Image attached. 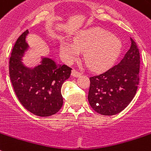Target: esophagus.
Instances as JSON below:
<instances>
[{"label": "esophagus", "mask_w": 151, "mask_h": 151, "mask_svg": "<svg viewBox=\"0 0 151 151\" xmlns=\"http://www.w3.org/2000/svg\"><path fill=\"white\" fill-rule=\"evenodd\" d=\"M71 75L73 76V77H76V78H77V77H79V76L81 75V73H80L79 71H78L77 70L73 69V70H72Z\"/></svg>", "instance_id": "obj_1"}]
</instances>
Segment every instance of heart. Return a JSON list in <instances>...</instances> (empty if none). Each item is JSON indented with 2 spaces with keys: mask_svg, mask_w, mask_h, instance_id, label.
<instances>
[{
  "mask_svg": "<svg viewBox=\"0 0 151 151\" xmlns=\"http://www.w3.org/2000/svg\"><path fill=\"white\" fill-rule=\"evenodd\" d=\"M60 54L67 61L78 58L85 52L84 60L93 70H104L112 65L121 49V40L100 27L83 30L76 37L73 44L62 42Z\"/></svg>",
  "mask_w": 151,
  "mask_h": 151,
  "instance_id": "b5f03b06",
  "label": "heart"
}]
</instances>
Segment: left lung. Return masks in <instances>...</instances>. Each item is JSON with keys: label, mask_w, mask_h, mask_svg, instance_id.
Wrapping results in <instances>:
<instances>
[{"label": "left lung", "mask_w": 151, "mask_h": 151, "mask_svg": "<svg viewBox=\"0 0 151 151\" xmlns=\"http://www.w3.org/2000/svg\"><path fill=\"white\" fill-rule=\"evenodd\" d=\"M131 46L119 64L90 78L88 101L102 115H114L124 110L136 94L140 80V52L130 37Z\"/></svg>", "instance_id": "left-lung-1"}]
</instances>
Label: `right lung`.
<instances>
[{
	"mask_svg": "<svg viewBox=\"0 0 151 151\" xmlns=\"http://www.w3.org/2000/svg\"><path fill=\"white\" fill-rule=\"evenodd\" d=\"M25 30L15 42L9 60V74L19 101L28 111L39 116H49L63 105L61 87L70 78L72 68L57 64L49 58L34 69L25 68L21 58L27 48Z\"/></svg>",
	"mask_w": 151,
	"mask_h": 151,
	"instance_id": "right-lung-1",
	"label": "right lung"
}]
</instances>
